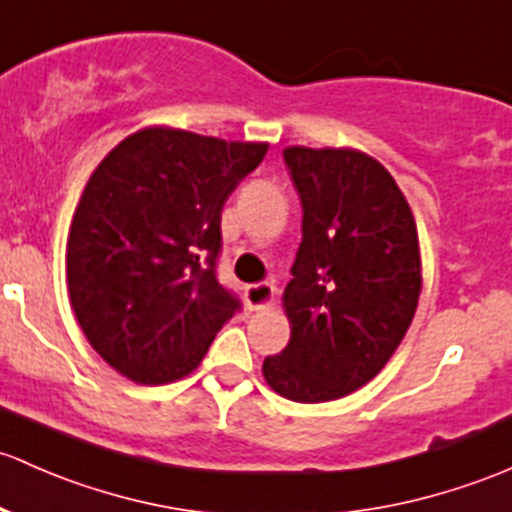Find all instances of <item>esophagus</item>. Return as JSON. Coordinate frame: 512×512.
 I'll return each mask as SVG.
<instances>
[{"label": "esophagus", "mask_w": 512, "mask_h": 512, "mask_svg": "<svg viewBox=\"0 0 512 512\" xmlns=\"http://www.w3.org/2000/svg\"><path fill=\"white\" fill-rule=\"evenodd\" d=\"M274 292L277 289L267 282H257V284H247L245 287V304L247 309L252 311H260L267 309V306L274 304Z\"/></svg>", "instance_id": "obj_1"}]
</instances>
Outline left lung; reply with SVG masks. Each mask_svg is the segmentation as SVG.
<instances>
[{
    "mask_svg": "<svg viewBox=\"0 0 512 512\" xmlns=\"http://www.w3.org/2000/svg\"><path fill=\"white\" fill-rule=\"evenodd\" d=\"M301 245L284 289L292 336L262 375L294 402H328L385 368L422 292L417 223L380 161L358 149L287 147Z\"/></svg>",
    "mask_w": 512,
    "mask_h": 512,
    "instance_id": "1",
    "label": "left lung"
}]
</instances>
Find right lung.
I'll return each instance as SVG.
<instances>
[{"label": "right lung", "mask_w": 512, "mask_h": 512, "mask_svg": "<svg viewBox=\"0 0 512 512\" xmlns=\"http://www.w3.org/2000/svg\"><path fill=\"white\" fill-rule=\"evenodd\" d=\"M267 144L171 127L122 139L90 176L66 247L90 346L142 385L181 380L240 301L218 282L220 213Z\"/></svg>", "instance_id": "right-lung-1"}]
</instances>
